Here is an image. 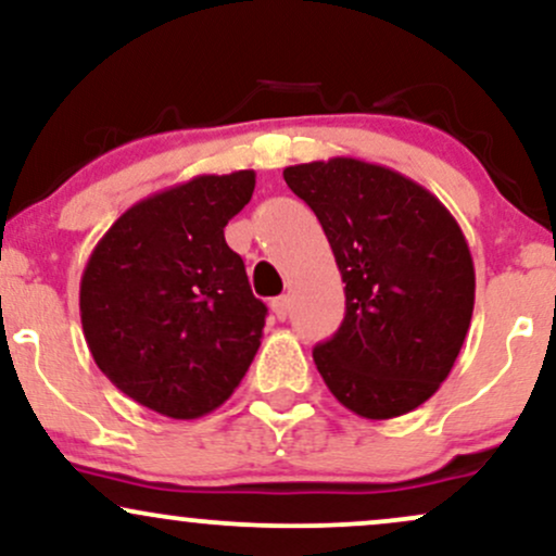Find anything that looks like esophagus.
I'll return each mask as SVG.
<instances>
[{
  "label": "esophagus",
  "instance_id": "esophagus-1",
  "mask_svg": "<svg viewBox=\"0 0 556 556\" xmlns=\"http://www.w3.org/2000/svg\"><path fill=\"white\" fill-rule=\"evenodd\" d=\"M271 314L279 318V321H285L287 314H290V298L287 295H279L271 300Z\"/></svg>",
  "mask_w": 556,
  "mask_h": 556
}]
</instances>
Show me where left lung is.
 <instances>
[{
  "label": "left lung",
  "mask_w": 556,
  "mask_h": 556,
  "mask_svg": "<svg viewBox=\"0 0 556 556\" xmlns=\"http://www.w3.org/2000/svg\"><path fill=\"white\" fill-rule=\"evenodd\" d=\"M285 182L314 208L344 282V321L316 344L318 374L361 418L416 410L450 376L473 316L460 225L424 185L353 156L287 167Z\"/></svg>",
  "instance_id": "left-lung-1"
}]
</instances>
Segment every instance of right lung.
Here are the masks:
<instances>
[{
    "label": "right lung",
    "mask_w": 556,
    "mask_h": 556,
    "mask_svg": "<svg viewBox=\"0 0 556 556\" xmlns=\"http://www.w3.org/2000/svg\"><path fill=\"white\" fill-rule=\"evenodd\" d=\"M256 172L198 175L130 206L80 277V324L96 366L138 405L193 420L225 405L264 337L266 305L225 227Z\"/></svg>",
    "instance_id": "1"
}]
</instances>
